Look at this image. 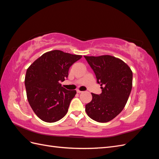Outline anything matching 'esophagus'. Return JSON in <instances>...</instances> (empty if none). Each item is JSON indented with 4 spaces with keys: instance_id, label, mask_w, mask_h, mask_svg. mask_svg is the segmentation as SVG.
Listing matches in <instances>:
<instances>
[{
    "instance_id": "esophagus-1",
    "label": "esophagus",
    "mask_w": 159,
    "mask_h": 159,
    "mask_svg": "<svg viewBox=\"0 0 159 159\" xmlns=\"http://www.w3.org/2000/svg\"><path fill=\"white\" fill-rule=\"evenodd\" d=\"M81 92H83V91H81L79 90V89H77V93H81Z\"/></svg>"
}]
</instances>
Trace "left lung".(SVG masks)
<instances>
[{
  "label": "left lung",
  "instance_id": "obj_1",
  "mask_svg": "<svg viewBox=\"0 0 159 159\" xmlns=\"http://www.w3.org/2000/svg\"><path fill=\"white\" fill-rule=\"evenodd\" d=\"M84 57L102 89L99 95L91 93L92 100L85 105V111L95 121L108 122L125 106L132 89L133 72L123 61L111 56Z\"/></svg>",
  "mask_w": 159,
  "mask_h": 159
}]
</instances>
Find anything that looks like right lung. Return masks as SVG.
Listing matches in <instances>:
<instances>
[{"instance_id":"add662e5","label":"right lung","mask_w":159,"mask_h":159,"mask_svg":"<svg viewBox=\"0 0 159 159\" xmlns=\"http://www.w3.org/2000/svg\"><path fill=\"white\" fill-rule=\"evenodd\" d=\"M81 57L53 50L42 55L27 69L25 80L27 99L42 121H57L68 112L76 91L66 89L60 83L68 78L71 66Z\"/></svg>"}]
</instances>
